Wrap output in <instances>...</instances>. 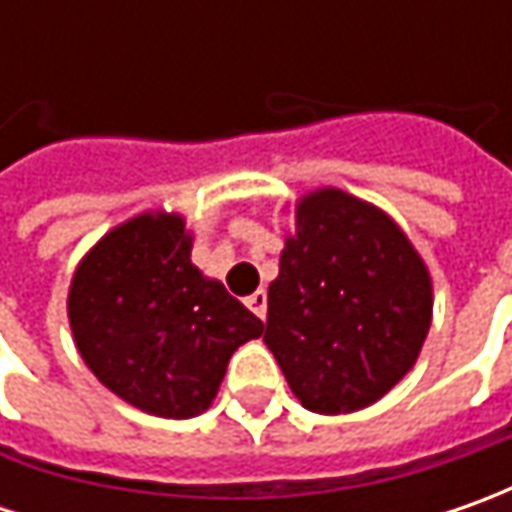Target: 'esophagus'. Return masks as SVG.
Segmentation results:
<instances>
[{
    "label": "esophagus",
    "mask_w": 512,
    "mask_h": 512,
    "mask_svg": "<svg viewBox=\"0 0 512 512\" xmlns=\"http://www.w3.org/2000/svg\"><path fill=\"white\" fill-rule=\"evenodd\" d=\"M247 307L259 316V319H265L267 316V293L265 290H256L253 296H247Z\"/></svg>",
    "instance_id": "1"
}]
</instances>
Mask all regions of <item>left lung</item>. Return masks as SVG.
I'll list each match as a JSON object with an SVG mask.
<instances>
[{"instance_id":"left-lung-1","label":"left lung","mask_w":512,"mask_h":512,"mask_svg":"<svg viewBox=\"0 0 512 512\" xmlns=\"http://www.w3.org/2000/svg\"><path fill=\"white\" fill-rule=\"evenodd\" d=\"M430 313L427 267L390 216L333 187L299 202L262 330L307 410L379 402L416 362Z\"/></svg>"}]
</instances>
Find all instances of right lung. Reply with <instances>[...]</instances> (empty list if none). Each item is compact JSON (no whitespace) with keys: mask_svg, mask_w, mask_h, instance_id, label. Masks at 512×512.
Masks as SVG:
<instances>
[{"mask_svg":"<svg viewBox=\"0 0 512 512\" xmlns=\"http://www.w3.org/2000/svg\"><path fill=\"white\" fill-rule=\"evenodd\" d=\"M68 316L93 376L165 419L207 410L233 350L262 336L222 282L190 265V236L173 213L110 230L73 276Z\"/></svg>","mask_w":512,"mask_h":512,"instance_id":"right-lung-1","label":"right lung"}]
</instances>
